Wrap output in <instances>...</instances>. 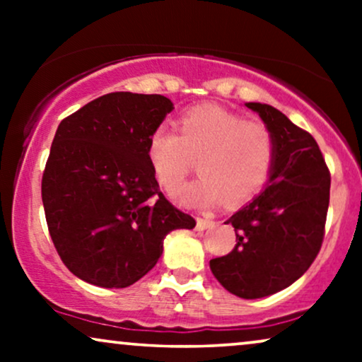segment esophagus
<instances>
[{
	"label": "esophagus",
	"mask_w": 362,
	"mask_h": 362,
	"mask_svg": "<svg viewBox=\"0 0 362 362\" xmlns=\"http://www.w3.org/2000/svg\"><path fill=\"white\" fill-rule=\"evenodd\" d=\"M214 226V221L213 219H207V218H197V230L199 231H204V230H209V228Z\"/></svg>",
	"instance_id": "34e87169"
}]
</instances>
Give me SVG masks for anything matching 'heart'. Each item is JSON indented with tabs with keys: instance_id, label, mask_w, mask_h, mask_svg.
I'll return each mask as SVG.
<instances>
[{
	"instance_id": "1",
	"label": "heart",
	"mask_w": 362,
	"mask_h": 362,
	"mask_svg": "<svg viewBox=\"0 0 362 362\" xmlns=\"http://www.w3.org/2000/svg\"><path fill=\"white\" fill-rule=\"evenodd\" d=\"M178 134L156 127L148 138V160L168 192L184 184L194 158L202 173L177 195L190 207H207L224 197L240 206L259 194L271 173L274 141L267 126L218 105L189 109L177 120Z\"/></svg>"
}]
</instances>
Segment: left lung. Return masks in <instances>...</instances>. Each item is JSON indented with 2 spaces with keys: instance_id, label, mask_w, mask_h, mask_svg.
Listing matches in <instances>:
<instances>
[{
  "instance_id": "8db88e82",
  "label": "left lung",
  "mask_w": 362,
  "mask_h": 362,
  "mask_svg": "<svg viewBox=\"0 0 362 362\" xmlns=\"http://www.w3.org/2000/svg\"><path fill=\"white\" fill-rule=\"evenodd\" d=\"M272 134L274 158L265 189L228 219L236 245L209 262L224 289L245 300L293 284L317 259L325 235L330 172L310 132L267 103H245Z\"/></svg>"
}]
</instances>
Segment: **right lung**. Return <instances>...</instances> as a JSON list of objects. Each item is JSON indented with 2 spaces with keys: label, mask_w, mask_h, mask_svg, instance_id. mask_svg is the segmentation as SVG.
<instances>
[{
  "label": "right lung",
  "mask_w": 362,
  "mask_h": 362,
  "mask_svg": "<svg viewBox=\"0 0 362 362\" xmlns=\"http://www.w3.org/2000/svg\"><path fill=\"white\" fill-rule=\"evenodd\" d=\"M173 103L107 93L62 119L42 175L49 233L62 264L100 288H127L163 253L170 231L195 219L170 204L148 160V138Z\"/></svg>",
  "instance_id": "obj_1"
}]
</instances>
